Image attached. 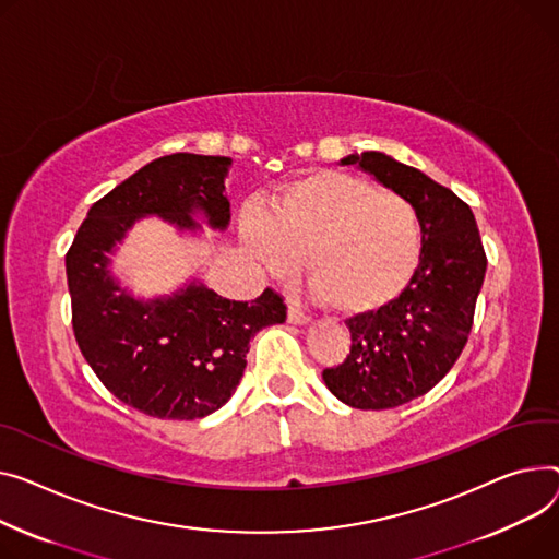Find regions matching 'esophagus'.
I'll use <instances>...</instances> for the list:
<instances>
[{
    "label": "esophagus",
    "mask_w": 559,
    "mask_h": 559,
    "mask_svg": "<svg viewBox=\"0 0 559 559\" xmlns=\"http://www.w3.org/2000/svg\"><path fill=\"white\" fill-rule=\"evenodd\" d=\"M287 319H289V323H299V325H304V323H310V314H306V312L301 310V306L296 304V301H289V308H287Z\"/></svg>",
    "instance_id": "34e87169"
}]
</instances>
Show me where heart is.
<instances>
[{"instance_id":"heart-1","label":"heart","mask_w":559,"mask_h":559,"mask_svg":"<svg viewBox=\"0 0 559 559\" xmlns=\"http://www.w3.org/2000/svg\"><path fill=\"white\" fill-rule=\"evenodd\" d=\"M240 236L274 276L294 274L306 255L312 285L340 312L391 301L420 255L416 206L340 170L301 175L281 186L265 209L247 206Z\"/></svg>"}]
</instances>
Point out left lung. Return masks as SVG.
<instances>
[{"label": "left lung", "instance_id": "obj_1", "mask_svg": "<svg viewBox=\"0 0 559 559\" xmlns=\"http://www.w3.org/2000/svg\"><path fill=\"white\" fill-rule=\"evenodd\" d=\"M418 211L423 249L406 287L386 306L346 321L350 353L323 382L353 408H393L431 391L467 344L488 258L472 209L438 181L384 153L348 155Z\"/></svg>", "mask_w": 559, "mask_h": 559}]
</instances>
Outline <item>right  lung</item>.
Wrapping results in <instances>:
<instances>
[{
	"label": "right lung",
	"mask_w": 559,
	"mask_h": 559,
	"mask_svg": "<svg viewBox=\"0 0 559 559\" xmlns=\"http://www.w3.org/2000/svg\"><path fill=\"white\" fill-rule=\"evenodd\" d=\"M229 166V157L191 153L151 162L92 204L64 255L83 357L111 395L145 416L195 420L217 412L242 378L255 332L287 317L272 287L255 301H229L193 281L141 301L109 272V253L145 215L198 231L200 211L213 229H227Z\"/></svg>",
	"instance_id": "1"
}]
</instances>
